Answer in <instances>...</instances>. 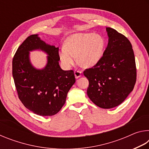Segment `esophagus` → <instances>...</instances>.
<instances>
[{"label": "esophagus", "instance_id": "obj_1", "mask_svg": "<svg viewBox=\"0 0 149 149\" xmlns=\"http://www.w3.org/2000/svg\"><path fill=\"white\" fill-rule=\"evenodd\" d=\"M74 75H75V77L77 79V78H79V77L81 76V72L80 71H78V70H75L74 72Z\"/></svg>", "mask_w": 149, "mask_h": 149}]
</instances>
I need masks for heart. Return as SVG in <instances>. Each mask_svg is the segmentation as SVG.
<instances>
[{
	"mask_svg": "<svg viewBox=\"0 0 149 149\" xmlns=\"http://www.w3.org/2000/svg\"><path fill=\"white\" fill-rule=\"evenodd\" d=\"M106 41L102 35L95 33L72 35L68 37L58 52L62 65L68 68L74 64L84 68H92L99 64L104 55Z\"/></svg>",
	"mask_w": 149,
	"mask_h": 149,
	"instance_id": "1",
	"label": "heart"
}]
</instances>
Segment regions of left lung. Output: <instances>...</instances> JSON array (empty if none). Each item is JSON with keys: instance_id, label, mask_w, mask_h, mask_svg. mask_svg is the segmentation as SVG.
I'll use <instances>...</instances> for the list:
<instances>
[{"instance_id": "8db88e82", "label": "left lung", "mask_w": 149, "mask_h": 149, "mask_svg": "<svg viewBox=\"0 0 149 149\" xmlns=\"http://www.w3.org/2000/svg\"><path fill=\"white\" fill-rule=\"evenodd\" d=\"M108 42L99 64L86 69L87 93L91 100L104 109L124 101L134 88L137 70L132 45L124 35L107 27Z\"/></svg>"}]
</instances>
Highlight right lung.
Returning a JSON list of instances; mask_svg holds the SVG:
<instances>
[{
	"instance_id": "obj_1",
	"label": "right lung",
	"mask_w": 149,
	"mask_h": 149,
	"mask_svg": "<svg viewBox=\"0 0 149 149\" xmlns=\"http://www.w3.org/2000/svg\"><path fill=\"white\" fill-rule=\"evenodd\" d=\"M58 47L50 45L39 35L29 36L18 47L12 60V75L18 97L25 107L39 116L57 114L75 82L73 70H62ZM39 49L48 55L46 65L37 69L30 61L29 52Z\"/></svg>"
}]
</instances>
